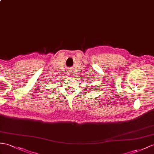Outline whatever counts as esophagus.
Returning <instances> with one entry per match:
<instances>
[{"instance_id":"obj_1","label":"esophagus","mask_w":154,"mask_h":154,"mask_svg":"<svg viewBox=\"0 0 154 154\" xmlns=\"http://www.w3.org/2000/svg\"><path fill=\"white\" fill-rule=\"evenodd\" d=\"M69 72H70V71H69Z\"/></svg>"}]
</instances>
